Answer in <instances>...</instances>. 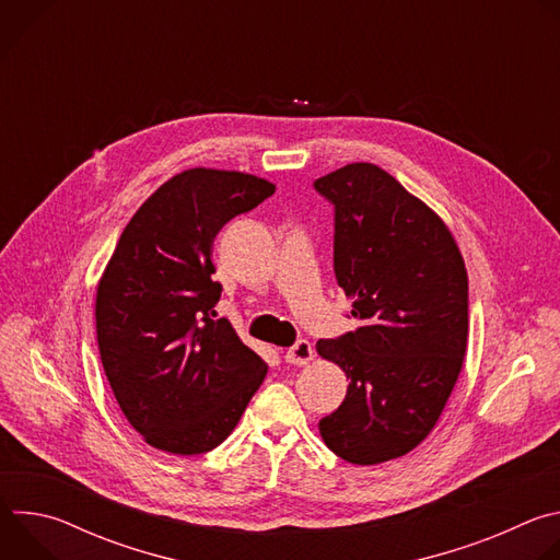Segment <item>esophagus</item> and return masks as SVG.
I'll use <instances>...</instances> for the list:
<instances>
[{"label":"esophagus","mask_w":560,"mask_h":560,"mask_svg":"<svg viewBox=\"0 0 560 560\" xmlns=\"http://www.w3.org/2000/svg\"><path fill=\"white\" fill-rule=\"evenodd\" d=\"M312 357H314V350H312L310 341H305V339L296 341V343L285 352V361L292 363V365H305V363L312 361Z\"/></svg>","instance_id":"1"}]
</instances>
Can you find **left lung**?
I'll list each match as a JSON object with an SVG mask.
<instances>
[{"label": "left lung", "mask_w": 560, "mask_h": 560, "mask_svg": "<svg viewBox=\"0 0 560 560\" xmlns=\"http://www.w3.org/2000/svg\"><path fill=\"white\" fill-rule=\"evenodd\" d=\"M312 186L335 208V277L361 324L316 343L350 378L318 430L343 460L376 465L415 450L447 404L467 348V272L447 225L378 166Z\"/></svg>", "instance_id": "left-lung-1"}]
</instances>
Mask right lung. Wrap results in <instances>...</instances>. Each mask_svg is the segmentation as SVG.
Returning <instances> with one entry per match:
<instances>
[{
    "label": "right lung",
    "instance_id": "obj_1",
    "mask_svg": "<svg viewBox=\"0 0 560 560\" xmlns=\"http://www.w3.org/2000/svg\"><path fill=\"white\" fill-rule=\"evenodd\" d=\"M272 195L255 175L184 171L119 236L97 288V343L121 412L156 450H214L266 378V361L214 318L221 283L210 246L230 219Z\"/></svg>",
    "mask_w": 560,
    "mask_h": 560
}]
</instances>
